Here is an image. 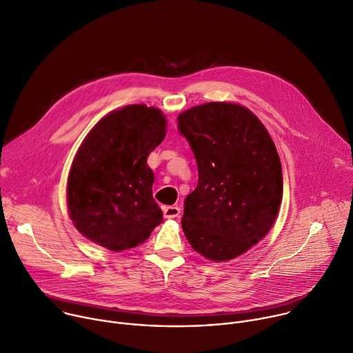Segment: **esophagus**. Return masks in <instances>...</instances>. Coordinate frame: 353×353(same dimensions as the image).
I'll use <instances>...</instances> for the list:
<instances>
[{
    "instance_id": "34e87169",
    "label": "esophagus",
    "mask_w": 353,
    "mask_h": 353,
    "mask_svg": "<svg viewBox=\"0 0 353 353\" xmlns=\"http://www.w3.org/2000/svg\"><path fill=\"white\" fill-rule=\"evenodd\" d=\"M163 214L165 219H175L179 217L181 208L178 205H167L163 208Z\"/></svg>"
}]
</instances>
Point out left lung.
Listing matches in <instances>:
<instances>
[{
    "instance_id": "8db88e82",
    "label": "left lung",
    "mask_w": 353,
    "mask_h": 353,
    "mask_svg": "<svg viewBox=\"0 0 353 353\" xmlns=\"http://www.w3.org/2000/svg\"><path fill=\"white\" fill-rule=\"evenodd\" d=\"M199 182L186 196L182 230L211 261L238 257L261 241L283 200V168L260 119L234 103H205L178 115Z\"/></svg>"
}]
</instances>
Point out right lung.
I'll list each match as a JSON object with an SVG mask.
<instances>
[{
	"label": "right lung",
	"mask_w": 353,
	"mask_h": 353,
	"mask_svg": "<svg viewBox=\"0 0 353 353\" xmlns=\"http://www.w3.org/2000/svg\"><path fill=\"white\" fill-rule=\"evenodd\" d=\"M165 132L159 108L132 104L111 111L88 133L66 185L69 217L83 236L121 252L142 245L163 223L148 157Z\"/></svg>",
	"instance_id": "obj_1"
}]
</instances>
